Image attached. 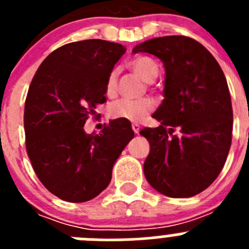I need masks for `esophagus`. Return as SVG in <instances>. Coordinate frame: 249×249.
Masks as SVG:
<instances>
[{"mask_svg": "<svg viewBox=\"0 0 249 249\" xmlns=\"http://www.w3.org/2000/svg\"><path fill=\"white\" fill-rule=\"evenodd\" d=\"M132 129H133V132H135V133H138L141 129L140 124H138V123H132Z\"/></svg>", "mask_w": 249, "mask_h": 249, "instance_id": "1", "label": "esophagus"}]
</instances>
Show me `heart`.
<instances>
[{
	"label": "heart",
	"instance_id": "b5f03b06",
	"mask_svg": "<svg viewBox=\"0 0 249 249\" xmlns=\"http://www.w3.org/2000/svg\"><path fill=\"white\" fill-rule=\"evenodd\" d=\"M132 71L142 78L144 82H152L158 74L157 63L149 57H137L131 62ZM118 73L112 70L106 80V94L108 97H114L117 94ZM155 108V102L151 98L141 100H118L109 107V116L114 120H126L129 122H140L146 118Z\"/></svg>",
	"mask_w": 249,
	"mask_h": 249
}]
</instances>
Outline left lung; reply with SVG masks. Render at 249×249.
<instances>
[{
    "label": "left lung",
    "mask_w": 249,
    "mask_h": 249,
    "mask_svg": "<svg viewBox=\"0 0 249 249\" xmlns=\"http://www.w3.org/2000/svg\"><path fill=\"white\" fill-rule=\"evenodd\" d=\"M132 52L158 57L166 70L164 98L152 116L160 127L140 132L151 147L146 179L167 197L198 195L218 177L232 143V102L221 66L186 36L148 39Z\"/></svg>",
    "instance_id": "obj_1"
}]
</instances>
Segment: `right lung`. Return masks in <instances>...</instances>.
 <instances>
[{"label":"right lung","instance_id":"1","mask_svg":"<svg viewBox=\"0 0 249 249\" xmlns=\"http://www.w3.org/2000/svg\"><path fill=\"white\" fill-rule=\"evenodd\" d=\"M124 52L103 39L67 43L48 54L32 78L23 117L26 149L39 181L63 201L97 197L135 137L126 120L111 121L98 135L83 128L106 102L107 76Z\"/></svg>","mask_w":249,"mask_h":249}]
</instances>
